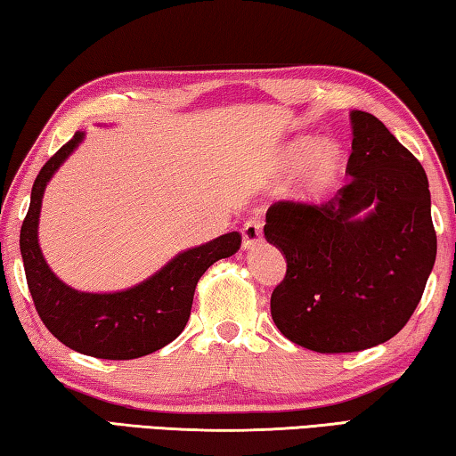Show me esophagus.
Listing matches in <instances>:
<instances>
[{
	"label": "esophagus",
	"instance_id": "34e87169",
	"mask_svg": "<svg viewBox=\"0 0 456 456\" xmlns=\"http://www.w3.org/2000/svg\"><path fill=\"white\" fill-rule=\"evenodd\" d=\"M241 235H243V247L257 245L261 239H264V225H261L259 219H247L241 227Z\"/></svg>",
	"mask_w": 456,
	"mask_h": 456
}]
</instances>
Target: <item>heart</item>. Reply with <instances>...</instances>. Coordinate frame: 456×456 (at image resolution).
I'll use <instances>...</instances> for the list:
<instances>
[{
    "instance_id": "b5f03b06",
    "label": "heart",
    "mask_w": 456,
    "mask_h": 456,
    "mask_svg": "<svg viewBox=\"0 0 456 456\" xmlns=\"http://www.w3.org/2000/svg\"><path fill=\"white\" fill-rule=\"evenodd\" d=\"M310 144L302 142L297 146H293L289 152V163L297 165L299 160L305 157ZM339 175V151L334 144H322L315 149V152L307 160V165L304 167L302 179H299L297 184V192L299 197L305 200H320L330 192V189L334 187V183Z\"/></svg>"
}]
</instances>
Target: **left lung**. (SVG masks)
<instances>
[{
    "label": "left lung",
    "mask_w": 456,
    "mask_h": 456,
    "mask_svg": "<svg viewBox=\"0 0 456 456\" xmlns=\"http://www.w3.org/2000/svg\"><path fill=\"white\" fill-rule=\"evenodd\" d=\"M350 181L334 199L277 200L265 237L288 261L272 293L277 330L320 354L395 338L419 305L436 259L428 179L374 114L352 112ZM373 207L364 218L357 213Z\"/></svg>",
    "instance_id": "1"
}]
</instances>
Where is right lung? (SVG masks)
I'll list each match as a JSON object with an SVG mask.
<instances>
[{"mask_svg": "<svg viewBox=\"0 0 456 456\" xmlns=\"http://www.w3.org/2000/svg\"><path fill=\"white\" fill-rule=\"evenodd\" d=\"M82 138L84 133H76L42 167L34 181L32 200L20 233L28 288L44 326L68 348L102 360L141 358L165 348L181 334L189 322L200 275L215 261L233 256L241 247V235L233 231L184 251L133 289L84 293L68 288L42 257L37 219L45 184Z\"/></svg>", "mask_w": 456, "mask_h": 456, "instance_id": "right-lung-1", "label": "right lung"}]
</instances>
